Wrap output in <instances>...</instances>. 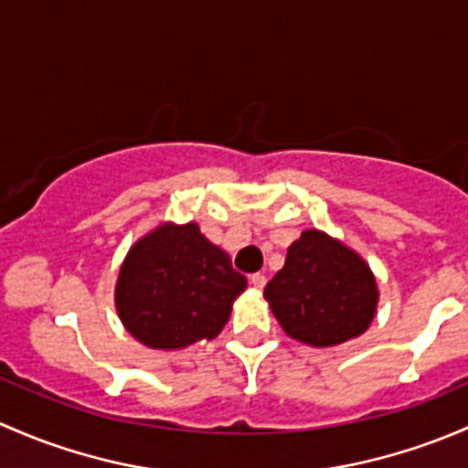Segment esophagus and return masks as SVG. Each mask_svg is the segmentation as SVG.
<instances>
[{"label": "esophagus", "mask_w": 468, "mask_h": 468, "mask_svg": "<svg viewBox=\"0 0 468 468\" xmlns=\"http://www.w3.org/2000/svg\"><path fill=\"white\" fill-rule=\"evenodd\" d=\"M266 274H261V272H257V274H252V277H250V283H252L254 288H257V291H261L263 286H266Z\"/></svg>", "instance_id": "34e87169"}]
</instances>
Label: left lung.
<instances>
[{
    "mask_svg": "<svg viewBox=\"0 0 468 468\" xmlns=\"http://www.w3.org/2000/svg\"><path fill=\"white\" fill-rule=\"evenodd\" d=\"M263 295L291 338L334 346L367 331L378 288L372 270L354 250L329 234L306 229L288 248L286 263Z\"/></svg>",
    "mask_w": 468,
    "mask_h": 468,
    "instance_id": "left-lung-1",
    "label": "left lung"
}]
</instances>
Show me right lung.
I'll return each mask as SVG.
<instances>
[{"label":"right lung","instance_id":"add662e5","mask_svg":"<svg viewBox=\"0 0 468 468\" xmlns=\"http://www.w3.org/2000/svg\"><path fill=\"white\" fill-rule=\"evenodd\" d=\"M248 279L196 223H164L130 248L114 304L133 338L151 349L211 340L228 324Z\"/></svg>","mask_w":468,"mask_h":468}]
</instances>
